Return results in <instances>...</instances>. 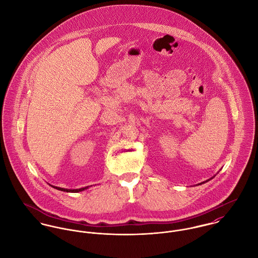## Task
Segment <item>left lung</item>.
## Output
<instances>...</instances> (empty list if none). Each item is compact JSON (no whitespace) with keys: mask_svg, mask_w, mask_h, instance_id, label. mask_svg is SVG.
<instances>
[{"mask_svg":"<svg viewBox=\"0 0 258 258\" xmlns=\"http://www.w3.org/2000/svg\"><path fill=\"white\" fill-rule=\"evenodd\" d=\"M215 176H216V175H215ZM215 176H213V177H215ZM213 177H211V178H210V179H212V178H213ZM210 179H208V180H206V181H203V182H201V183H199V184H198V185H200V184H202V183H205V182H208V181H209V180H210ZM196 185H197V184H196Z\"/></svg>","mask_w":258,"mask_h":258,"instance_id":"8db88e82","label":"left lung"}]
</instances>
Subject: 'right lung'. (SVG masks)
<instances>
[{
	"label": "right lung",
	"instance_id": "1",
	"mask_svg": "<svg viewBox=\"0 0 258 258\" xmlns=\"http://www.w3.org/2000/svg\"><path fill=\"white\" fill-rule=\"evenodd\" d=\"M48 184H49V183H48ZM49 185H50V186H52L53 188H56V189H58V190H61V191H66V192H80V191H83V190H85V189H88V188L91 187V186H93V185H91V186L79 188V189H67V188L57 187V186H54V185H51V184H49Z\"/></svg>",
	"mask_w": 258,
	"mask_h": 258
}]
</instances>
